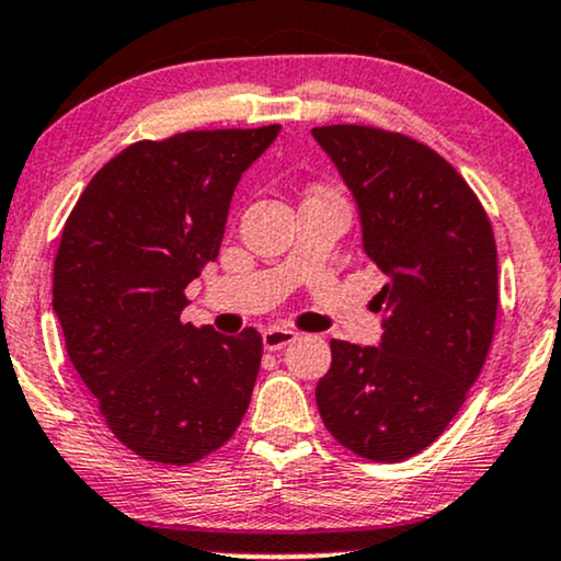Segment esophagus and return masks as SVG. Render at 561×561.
<instances>
[{"instance_id": "1", "label": "esophagus", "mask_w": 561, "mask_h": 561, "mask_svg": "<svg viewBox=\"0 0 561 561\" xmlns=\"http://www.w3.org/2000/svg\"><path fill=\"white\" fill-rule=\"evenodd\" d=\"M297 331H293V328H285V325H272V328H266L264 331V348L266 351H279V348H285L287 343H293V341H297Z\"/></svg>"}]
</instances>
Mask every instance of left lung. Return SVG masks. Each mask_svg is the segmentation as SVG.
<instances>
[{"label": "left lung", "mask_w": 561, "mask_h": 561, "mask_svg": "<svg viewBox=\"0 0 561 561\" xmlns=\"http://www.w3.org/2000/svg\"><path fill=\"white\" fill-rule=\"evenodd\" d=\"M312 136L362 215L364 251L387 274L379 346L331 341L316 400L356 457L392 465L446 431L488 358L497 318V251L465 176L421 140L371 125Z\"/></svg>", "instance_id": "1"}]
</instances>
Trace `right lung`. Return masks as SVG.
<instances>
[{"label": "right lung", "mask_w": 561, "mask_h": 561, "mask_svg": "<svg viewBox=\"0 0 561 561\" xmlns=\"http://www.w3.org/2000/svg\"><path fill=\"white\" fill-rule=\"evenodd\" d=\"M279 125L138 140L92 176L66 220L54 310L73 369L119 444L192 465L241 425L261 335L184 323V289L218 259L238 179Z\"/></svg>", "instance_id": "add662e5"}]
</instances>
